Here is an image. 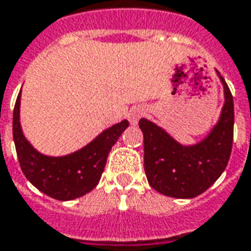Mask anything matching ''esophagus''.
I'll return each mask as SVG.
<instances>
[{"instance_id": "1", "label": "esophagus", "mask_w": 251, "mask_h": 251, "mask_svg": "<svg viewBox=\"0 0 251 251\" xmlns=\"http://www.w3.org/2000/svg\"><path fill=\"white\" fill-rule=\"evenodd\" d=\"M145 113V110H144L141 106H136V107L130 108V111H129V115H127V118L130 121L131 125H136L138 122V120L141 118Z\"/></svg>"}]
</instances>
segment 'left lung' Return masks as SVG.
<instances>
[{
  "label": "left lung",
  "instance_id": "1",
  "mask_svg": "<svg viewBox=\"0 0 251 251\" xmlns=\"http://www.w3.org/2000/svg\"><path fill=\"white\" fill-rule=\"evenodd\" d=\"M223 84L224 104L220 118L209 134L194 145H182L153 122L141 118L144 134V168L156 192L175 199H193L215 183L223 174L234 138V100Z\"/></svg>",
  "mask_w": 251,
  "mask_h": 251
}]
</instances>
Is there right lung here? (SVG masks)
Listing matches in <instances>:
<instances>
[{
  "label": "right lung",
  "mask_w": 251,
  "mask_h": 251,
  "mask_svg": "<svg viewBox=\"0 0 251 251\" xmlns=\"http://www.w3.org/2000/svg\"><path fill=\"white\" fill-rule=\"evenodd\" d=\"M20 98L22 92L13 110V140L25 178L38 190L59 201L78 199L91 192L99 183L108 153L129 122L124 120L103 130L95 140L73 153L47 156L35 150L23 134Z\"/></svg>",
  "instance_id": "1"
}]
</instances>
